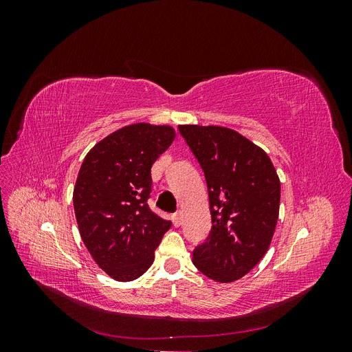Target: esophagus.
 Masks as SVG:
<instances>
[{
	"mask_svg": "<svg viewBox=\"0 0 352 352\" xmlns=\"http://www.w3.org/2000/svg\"><path fill=\"white\" fill-rule=\"evenodd\" d=\"M172 220H173V225H175L176 228L182 225V212H180V211L175 212V214L172 216Z\"/></svg>",
	"mask_w": 352,
	"mask_h": 352,
	"instance_id": "obj_1",
	"label": "esophagus"
}]
</instances>
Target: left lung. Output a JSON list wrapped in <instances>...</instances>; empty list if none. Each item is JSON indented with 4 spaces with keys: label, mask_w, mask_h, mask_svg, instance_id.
Wrapping results in <instances>:
<instances>
[{
    "label": "left lung",
    "mask_w": 352,
    "mask_h": 352,
    "mask_svg": "<svg viewBox=\"0 0 352 352\" xmlns=\"http://www.w3.org/2000/svg\"><path fill=\"white\" fill-rule=\"evenodd\" d=\"M179 132L204 172L212 225L192 263L216 282L241 279L272 242L280 202L278 173L260 146L228 127L182 124Z\"/></svg>",
    "instance_id": "8db88e82"
}]
</instances>
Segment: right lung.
Segmentation results:
<instances>
[{
  "mask_svg": "<svg viewBox=\"0 0 352 352\" xmlns=\"http://www.w3.org/2000/svg\"><path fill=\"white\" fill-rule=\"evenodd\" d=\"M175 140L170 126L135 123L113 132L85 157L73 206L85 247L119 282L142 276L172 221L151 211V166Z\"/></svg>",
  "mask_w": 352,
  "mask_h": 352,
  "instance_id": "1",
  "label": "right lung"
}]
</instances>
